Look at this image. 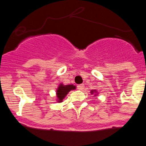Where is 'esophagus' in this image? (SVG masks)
Wrapping results in <instances>:
<instances>
[{
	"label": "esophagus",
	"mask_w": 146,
	"mask_h": 146,
	"mask_svg": "<svg viewBox=\"0 0 146 146\" xmlns=\"http://www.w3.org/2000/svg\"><path fill=\"white\" fill-rule=\"evenodd\" d=\"M78 88L79 89V90H83V88H84V86H83V84H81V85H78Z\"/></svg>",
	"instance_id": "1"
}]
</instances>
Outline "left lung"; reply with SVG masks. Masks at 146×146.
Segmentation results:
<instances>
[{"label":"left lung","mask_w":146,"mask_h":146,"mask_svg":"<svg viewBox=\"0 0 146 146\" xmlns=\"http://www.w3.org/2000/svg\"><path fill=\"white\" fill-rule=\"evenodd\" d=\"M90 93L92 94H94V97H97V96H98V91H97V90H92L90 92Z\"/></svg>","instance_id":"obj_1"}]
</instances>
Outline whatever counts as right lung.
Listing matches in <instances>:
<instances>
[{"label": "right lung", "mask_w": 146, "mask_h": 146, "mask_svg": "<svg viewBox=\"0 0 146 146\" xmlns=\"http://www.w3.org/2000/svg\"><path fill=\"white\" fill-rule=\"evenodd\" d=\"M76 89V86L74 85H64L63 83H60L58 88L56 89V100L58 103H62L63 100L72 90Z\"/></svg>", "instance_id": "1"}]
</instances>
